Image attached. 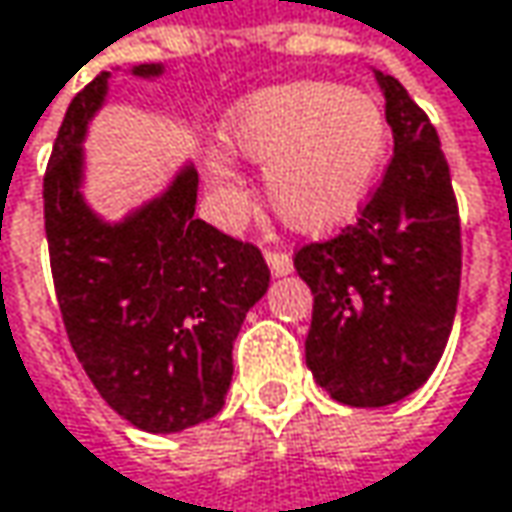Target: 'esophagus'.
<instances>
[{
  "mask_svg": "<svg viewBox=\"0 0 512 512\" xmlns=\"http://www.w3.org/2000/svg\"><path fill=\"white\" fill-rule=\"evenodd\" d=\"M265 262H268V268H271V274L274 276H288L291 271H294V262H291V256H288V253L268 250V253H265Z\"/></svg>",
  "mask_w": 512,
  "mask_h": 512,
  "instance_id": "1",
  "label": "esophagus"
}]
</instances>
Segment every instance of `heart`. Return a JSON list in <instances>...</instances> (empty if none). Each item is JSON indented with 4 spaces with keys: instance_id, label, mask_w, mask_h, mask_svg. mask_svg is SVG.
Returning a JSON list of instances; mask_svg holds the SVG:
<instances>
[{
    "instance_id": "1",
    "label": "heart",
    "mask_w": 512,
    "mask_h": 512,
    "mask_svg": "<svg viewBox=\"0 0 512 512\" xmlns=\"http://www.w3.org/2000/svg\"><path fill=\"white\" fill-rule=\"evenodd\" d=\"M221 142L265 168L268 203L288 230L323 236L355 218L376 189L390 128L370 92L288 81L238 98L221 122ZM203 168L218 198H241L227 154H206Z\"/></svg>"
}]
</instances>
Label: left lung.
<instances>
[{
  "label": "left lung",
  "mask_w": 512,
  "mask_h": 512,
  "mask_svg": "<svg viewBox=\"0 0 512 512\" xmlns=\"http://www.w3.org/2000/svg\"><path fill=\"white\" fill-rule=\"evenodd\" d=\"M393 160L358 224L294 256L314 294L306 364L335 402L384 408L434 373L460 291V221L437 130L408 90L373 69Z\"/></svg>",
  "instance_id": "1"
}]
</instances>
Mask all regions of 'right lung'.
Segmentation results:
<instances>
[{"instance_id": "add662e5", "label": "right lung", "mask_w": 512, "mask_h": 512, "mask_svg": "<svg viewBox=\"0 0 512 512\" xmlns=\"http://www.w3.org/2000/svg\"><path fill=\"white\" fill-rule=\"evenodd\" d=\"M163 72V63L130 66L142 81ZM110 78L98 72L72 98L43 180L57 303L101 399L142 431L177 434L221 411L233 341L265 297L271 271L253 244L195 218L192 163L122 218L90 206L84 142Z\"/></svg>"}]
</instances>
